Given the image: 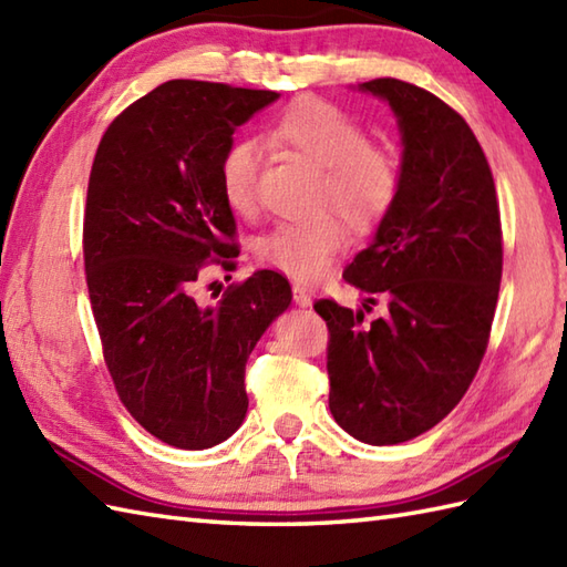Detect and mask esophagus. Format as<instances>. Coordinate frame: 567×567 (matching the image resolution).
I'll return each instance as SVG.
<instances>
[{
  "mask_svg": "<svg viewBox=\"0 0 567 567\" xmlns=\"http://www.w3.org/2000/svg\"><path fill=\"white\" fill-rule=\"evenodd\" d=\"M292 295H295V302H297V307H302V309L311 307V295L305 290L302 285H295V287H292Z\"/></svg>",
  "mask_w": 567,
  "mask_h": 567,
  "instance_id": "obj_1",
  "label": "esophagus"
}]
</instances>
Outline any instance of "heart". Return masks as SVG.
<instances>
[{
  "instance_id": "b5f03b06",
  "label": "heart",
  "mask_w": 567,
  "mask_h": 567,
  "mask_svg": "<svg viewBox=\"0 0 567 567\" xmlns=\"http://www.w3.org/2000/svg\"><path fill=\"white\" fill-rule=\"evenodd\" d=\"M272 136L323 167L321 199L333 202L348 221L370 226L382 219L400 189V163L384 148L370 146L365 128L323 100H299L275 118ZM260 143L238 138L219 163L224 202L238 214L256 204ZM346 224L336 214L307 221H280L256 244L260 262L311 282L329 268L346 244Z\"/></svg>"
}]
</instances>
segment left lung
I'll return each instance as SVG.
<instances>
[{"instance_id":"1","label":"left lung","mask_w":567,"mask_h":567,"mask_svg":"<svg viewBox=\"0 0 567 567\" xmlns=\"http://www.w3.org/2000/svg\"><path fill=\"white\" fill-rule=\"evenodd\" d=\"M390 104L402 136L400 189L343 270L360 309L319 299L329 409L343 431L394 445L436 426L485 355L502 280L495 179L461 114L402 80L360 82ZM380 298L385 315L367 319Z\"/></svg>"}]
</instances>
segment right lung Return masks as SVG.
<instances>
[{
	"label": "right lung",
	"instance_id": "add662e5",
	"mask_svg": "<svg viewBox=\"0 0 567 567\" xmlns=\"http://www.w3.org/2000/svg\"><path fill=\"white\" fill-rule=\"evenodd\" d=\"M277 97L163 82L114 118L94 155L84 272L104 360L131 416L175 449H212L244 424L248 355L292 305L275 270H256L216 305L197 299L207 260L236 250L221 155Z\"/></svg>",
	"mask_w": 567,
	"mask_h": 567
}]
</instances>
